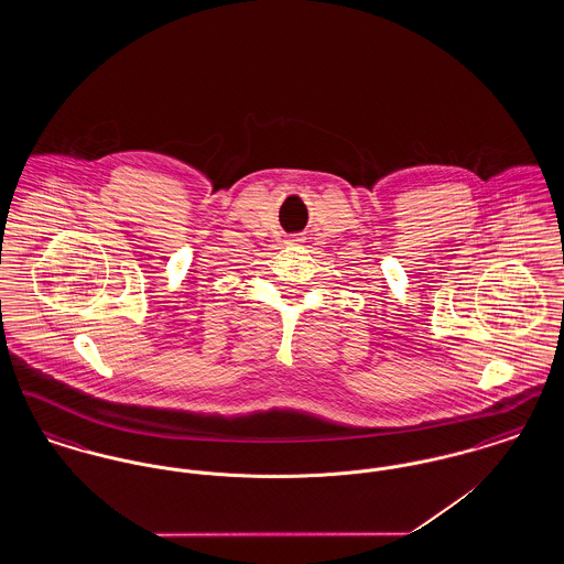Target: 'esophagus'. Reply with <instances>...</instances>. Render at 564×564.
I'll return each mask as SVG.
<instances>
[{
  "instance_id": "1",
  "label": "esophagus",
  "mask_w": 564,
  "mask_h": 564,
  "mask_svg": "<svg viewBox=\"0 0 564 564\" xmlns=\"http://www.w3.org/2000/svg\"><path fill=\"white\" fill-rule=\"evenodd\" d=\"M304 242V239H300V237H292L290 241H288V245H302Z\"/></svg>"
}]
</instances>
